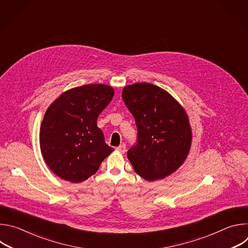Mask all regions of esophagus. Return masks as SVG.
<instances>
[{
	"label": "esophagus",
	"mask_w": 248,
	"mask_h": 248,
	"mask_svg": "<svg viewBox=\"0 0 248 248\" xmlns=\"http://www.w3.org/2000/svg\"><path fill=\"white\" fill-rule=\"evenodd\" d=\"M116 149H117V151H119V152H121V153H124V152H125V149H126V146H125L124 143H123L122 145H120V146L117 147Z\"/></svg>",
	"instance_id": "34e87169"
}]
</instances>
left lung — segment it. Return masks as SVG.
Returning a JSON list of instances; mask_svg holds the SVG:
<instances>
[{
	"label": "left lung",
	"mask_w": 248,
	"mask_h": 248,
	"mask_svg": "<svg viewBox=\"0 0 248 248\" xmlns=\"http://www.w3.org/2000/svg\"><path fill=\"white\" fill-rule=\"evenodd\" d=\"M122 97L137 126V142L127 151L135 172L148 182L171 174L191 145L185 109L166 90L147 82L125 86Z\"/></svg>",
	"instance_id": "1"
}]
</instances>
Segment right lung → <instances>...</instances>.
<instances>
[{"label": "right lung", "instance_id": "right-lung-1", "mask_svg": "<svg viewBox=\"0 0 248 248\" xmlns=\"http://www.w3.org/2000/svg\"><path fill=\"white\" fill-rule=\"evenodd\" d=\"M106 84H86L63 92L47 109L40 127V149L52 171L81 183L94 174L114 149L105 143L97 119L114 97Z\"/></svg>", "mask_w": 248, "mask_h": 248}]
</instances>
